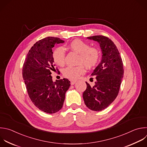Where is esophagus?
<instances>
[{
    "label": "esophagus",
    "mask_w": 147,
    "mask_h": 147,
    "mask_svg": "<svg viewBox=\"0 0 147 147\" xmlns=\"http://www.w3.org/2000/svg\"><path fill=\"white\" fill-rule=\"evenodd\" d=\"M70 81L71 82V85H74L77 82V80H70Z\"/></svg>",
    "instance_id": "34e87169"
}]
</instances>
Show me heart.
I'll return each mask as SVG.
<instances>
[{
	"label": "heart",
	"instance_id": "heart-1",
	"mask_svg": "<svg viewBox=\"0 0 147 147\" xmlns=\"http://www.w3.org/2000/svg\"><path fill=\"white\" fill-rule=\"evenodd\" d=\"M71 50L79 54L78 63L84 65L88 68H92L98 63L100 54L98 50L95 47H90L89 45L80 39H76L69 44ZM65 50L62 47H57L53 53V58L54 62L58 66H62L65 62ZM72 67L68 66L65 68L62 73L64 77L73 80L77 78L81 74L85 73L84 65Z\"/></svg>",
	"mask_w": 147,
	"mask_h": 147
}]
</instances>
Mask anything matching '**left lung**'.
<instances>
[{
  "label": "left lung",
  "instance_id": "left-lung-1",
  "mask_svg": "<svg viewBox=\"0 0 147 147\" xmlns=\"http://www.w3.org/2000/svg\"><path fill=\"white\" fill-rule=\"evenodd\" d=\"M87 38L99 42L102 59L91 74L96 76L94 85L90 86L86 82L83 99L89 109L100 111L109 106L118 94L124 73L123 62L116 45L109 37L97 35Z\"/></svg>",
  "mask_w": 147,
  "mask_h": 147
}]
</instances>
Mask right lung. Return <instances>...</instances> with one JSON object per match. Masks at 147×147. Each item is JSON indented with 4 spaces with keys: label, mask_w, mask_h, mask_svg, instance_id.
<instances>
[{
    "label": "right lung",
    "mask_w": 147,
    "mask_h": 147,
    "mask_svg": "<svg viewBox=\"0 0 147 147\" xmlns=\"http://www.w3.org/2000/svg\"><path fill=\"white\" fill-rule=\"evenodd\" d=\"M63 42L54 37L38 41L29 51L23 65L22 76L31 101L39 110L48 114L62 108L65 93L70 86L68 79L53 82L51 76V70H55L53 48L55 44Z\"/></svg>",
    "instance_id": "right-lung-1"
}]
</instances>
